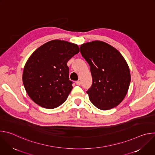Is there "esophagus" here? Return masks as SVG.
<instances>
[{"label": "esophagus", "instance_id": "obj_1", "mask_svg": "<svg viewBox=\"0 0 155 155\" xmlns=\"http://www.w3.org/2000/svg\"><path fill=\"white\" fill-rule=\"evenodd\" d=\"M75 83H76V84H77V85H80V84H81V82H80V80L77 81L75 82Z\"/></svg>", "mask_w": 155, "mask_h": 155}]
</instances>
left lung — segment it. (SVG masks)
<instances>
[{
	"label": "left lung",
	"mask_w": 155,
	"mask_h": 155,
	"mask_svg": "<svg viewBox=\"0 0 155 155\" xmlns=\"http://www.w3.org/2000/svg\"><path fill=\"white\" fill-rule=\"evenodd\" d=\"M80 48L93 78L87 91L90 101L102 110L117 107L124 99L130 82L126 60L116 48L102 41L84 43Z\"/></svg>",
	"instance_id": "8db88e82"
}]
</instances>
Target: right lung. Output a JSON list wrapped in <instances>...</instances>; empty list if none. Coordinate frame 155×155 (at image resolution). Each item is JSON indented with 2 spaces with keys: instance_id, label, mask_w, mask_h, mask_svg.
<instances>
[{
  "instance_id": "1",
  "label": "right lung",
  "mask_w": 155,
  "mask_h": 155,
  "mask_svg": "<svg viewBox=\"0 0 155 155\" xmlns=\"http://www.w3.org/2000/svg\"><path fill=\"white\" fill-rule=\"evenodd\" d=\"M79 51L77 44L53 40L31 55L25 65L23 82L28 96L35 104L51 109L66 101L73 87L67 63Z\"/></svg>"
}]
</instances>
